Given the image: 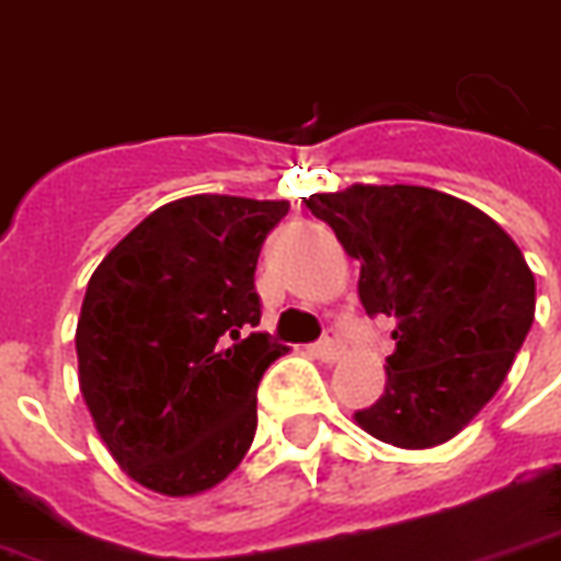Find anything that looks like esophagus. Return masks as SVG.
I'll use <instances>...</instances> for the list:
<instances>
[{"label":"esophagus","instance_id":"34e87169","mask_svg":"<svg viewBox=\"0 0 561 561\" xmlns=\"http://www.w3.org/2000/svg\"><path fill=\"white\" fill-rule=\"evenodd\" d=\"M312 354L318 356L321 363H335V359L344 354V344H342V339H339V333H335V330H330V333L323 335L321 342L312 344Z\"/></svg>","mask_w":561,"mask_h":561}]
</instances>
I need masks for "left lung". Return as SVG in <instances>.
I'll return each mask as SVG.
<instances>
[{
  "label": "left lung",
  "instance_id": "8db88e82",
  "mask_svg": "<svg viewBox=\"0 0 561 561\" xmlns=\"http://www.w3.org/2000/svg\"><path fill=\"white\" fill-rule=\"evenodd\" d=\"M359 261V300L392 323L386 389L356 425L431 449L496 396L535 321V276L484 210L428 186L354 184L306 198Z\"/></svg>",
  "mask_w": 561,
  "mask_h": 561
}]
</instances>
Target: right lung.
Here are the masks:
<instances>
[{"label":"right lung","instance_id":"1","mask_svg":"<svg viewBox=\"0 0 561 561\" xmlns=\"http://www.w3.org/2000/svg\"><path fill=\"white\" fill-rule=\"evenodd\" d=\"M288 202L186 196L157 207L91 273L80 392L115 463L163 496L238 470L261 375L288 354L261 323L255 264Z\"/></svg>","mask_w":561,"mask_h":561}]
</instances>
